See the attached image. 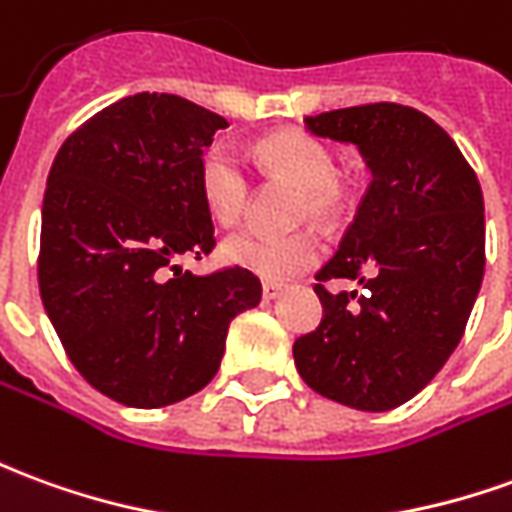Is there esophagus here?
Returning a JSON list of instances; mask_svg holds the SVG:
<instances>
[{
    "instance_id": "34e87169",
    "label": "esophagus",
    "mask_w": 512,
    "mask_h": 512,
    "mask_svg": "<svg viewBox=\"0 0 512 512\" xmlns=\"http://www.w3.org/2000/svg\"><path fill=\"white\" fill-rule=\"evenodd\" d=\"M282 293H285V285H280V282H266V285H263V299H266V302L280 299Z\"/></svg>"
}]
</instances>
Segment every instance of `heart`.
I'll return each instance as SVG.
<instances>
[{
  "label": "heart",
  "mask_w": 512,
  "mask_h": 512,
  "mask_svg": "<svg viewBox=\"0 0 512 512\" xmlns=\"http://www.w3.org/2000/svg\"><path fill=\"white\" fill-rule=\"evenodd\" d=\"M257 157L271 174L291 180L302 188L299 216L327 221L338 213L343 202V185L335 177V157L327 146L305 132H274L260 141ZM199 188L205 205L221 224H238L249 205V174L241 157L227 144H213L199 163ZM221 255L232 266H241L271 282L291 280L310 268L321 255L313 232L291 235H263L238 232L224 241Z\"/></svg>",
  "instance_id": "b5f03b06"
}]
</instances>
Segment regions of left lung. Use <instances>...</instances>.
<instances>
[{"mask_svg": "<svg viewBox=\"0 0 512 512\" xmlns=\"http://www.w3.org/2000/svg\"><path fill=\"white\" fill-rule=\"evenodd\" d=\"M316 138L357 146L371 171L341 249L316 274L324 318L293 343L299 377L366 413L405 405L463 338L485 271L477 174L430 116L360 105L307 116ZM327 279L364 291L330 294Z\"/></svg>", "mask_w": 512, "mask_h": 512, "instance_id": "1", "label": "left lung"}]
</instances>
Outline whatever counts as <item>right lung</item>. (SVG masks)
<instances>
[{
    "mask_svg": "<svg viewBox=\"0 0 512 512\" xmlns=\"http://www.w3.org/2000/svg\"><path fill=\"white\" fill-rule=\"evenodd\" d=\"M227 119L174 94L124 96L71 132L46 177L38 285L66 355L127 407L182 402L216 377L230 321L260 302L216 246L199 163Z\"/></svg>",
    "mask_w": 512,
    "mask_h": 512,
    "instance_id": "1",
    "label": "right lung"
}]
</instances>
